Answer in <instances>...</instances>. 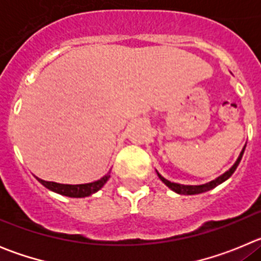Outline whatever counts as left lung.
<instances>
[{"instance_id":"8db88e82","label":"left lung","mask_w":261,"mask_h":261,"mask_svg":"<svg viewBox=\"0 0 261 261\" xmlns=\"http://www.w3.org/2000/svg\"><path fill=\"white\" fill-rule=\"evenodd\" d=\"M244 149H246V146L243 147V150H242L241 155L238 156V159H237V162L234 163V166H232L231 168H230L229 171H226L225 174L221 175L220 177H217L216 180H212L209 181V183L206 184H202V186H183V184H177V183H171L170 180H167V179H165V177L162 176V175H159V179L163 181V183L166 184V186L168 187V188H171L172 191H175L176 193H180V195H197V193H202V192H206V191L209 190H213L214 187H217L218 184L223 183L225 180H227L230 176H231L232 174H234V171L237 170V167H238L239 162H241L242 156H243V153H244Z\"/></svg>"}]
</instances>
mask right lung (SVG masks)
Instances as JSON below:
<instances>
[{
  "label": "right lung",
  "instance_id": "obj_1",
  "mask_svg": "<svg viewBox=\"0 0 261 261\" xmlns=\"http://www.w3.org/2000/svg\"><path fill=\"white\" fill-rule=\"evenodd\" d=\"M45 188L53 191V192L60 193V195L68 196V197H86V196L93 195V193L98 192L100 188L106 184V181L110 179V175H106L102 179L93 181V183L87 184H77V186H70V184H60L55 183V181H45L41 180L39 177H36Z\"/></svg>",
  "mask_w": 261,
  "mask_h": 261
}]
</instances>
